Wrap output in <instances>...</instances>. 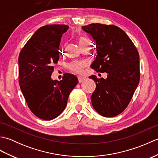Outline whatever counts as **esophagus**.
<instances>
[{"instance_id":"esophagus-1","label":"esophagus","mask_w":158,"mask_h":158,"mask_svg":"<svg viewBox=\"0 0 158 158\" xmlns=\"http://www.w3.org/2000/svg\"><path fill=\"white\" fill-rule=\"evenodd\" d=\"M85 80V77H78V81H79V83H82Z\"/></svg>"}]
</instances>
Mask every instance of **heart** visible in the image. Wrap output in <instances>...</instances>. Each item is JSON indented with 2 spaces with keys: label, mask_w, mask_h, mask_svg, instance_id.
<instances>
[{
  "label": "heart",
  "mask_w": 158,
  "mask_h": 158,
  "mask_svg": "<svg viewBox=\"0 0 158 158\" xmlns=\"http://www.w3.org/2000/svg\"><path fill=\"white\" fill-rule=\"evenodd\" d=\"M88 41L84 38H81L79 41V45H83V44H88ZM85 66V63L83 62H74L72 63L71 64H70V68L71 69L73 72H75L77 73H80L82 72L83 69L84 68Z\"/></svg>",
  "instance_id": "b5f03b06"
}]
</instances>
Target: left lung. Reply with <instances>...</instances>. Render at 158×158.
<instances>
[{
	"label": "left lung",
	"mask_w": 158,
	"mask_h": 158,
	"mask_svg": "<svg viewBox=\"0 0 158 158\" xmlns=\"http://www.w3.org/2000/svg\"><path fill=\"white\" fill-rule=\"evenodd\" d=\"M82 29L96 43L97 56L91 68L107 73L106 79L89 77L96 85L91 96L93 108L103 117H115L125 110L139 85V52L126 33L116 26L96 23Z\"/></svg>",
	"instance_id": "8db88e82"
}]
</instances>
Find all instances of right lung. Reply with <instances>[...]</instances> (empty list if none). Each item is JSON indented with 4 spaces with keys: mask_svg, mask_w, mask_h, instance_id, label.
Returning <instances> with one entry per match:
<instances>
[{
    "mask_svg": "<svg viewBox=\"0 0 158 158\" xmlns=\"http://www.w3.org/2000/svg\"><path fill=\"white\" fill-rule=\"evenodd\" d=\"M67 25H46L26 43L18 58L19 84L26 103L39 118L52 120L65 109L70 92L78 83L77 77L65 73L60 81L52 79L59 47Z\"/></svg>",
    "mask_w": 158,
    "mask_h": 158,
    "instance_id": "1",
    "label": "right lung"
}]
</instances>
